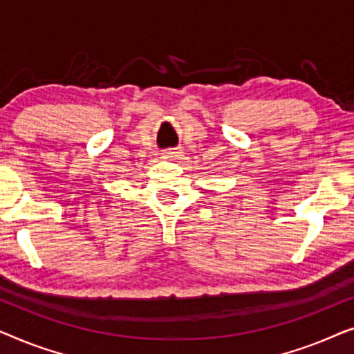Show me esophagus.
<instances>
[{
  "mask_svg": "<svg viewBox=\"0 0 354 354\" xmlns=\"http://www.w3.org/2000/svg\"><path fill=\"white\" fill-rule=\"evenodd\" d=\"M182 153L178 149H167V151L162 153V159H177L180 158Z\"/></svg>",
  "mask_w": 354,
  "mask_h": 354,
  "instance_id": "esophagus-1",
  "label": "esophagus"
}]
</instances>
